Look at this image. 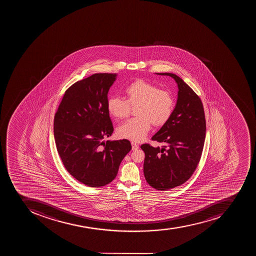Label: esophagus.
Wrapping results in <instances>:
<instances>
[{"label":"esophagus","mask_w":256,"mask_h":256,"mask_svg":"<svg viewBox=\"0 0 256 256\" xmlns=\"http://www.w3.org/2000/svg\"><path fill=\"white\" fill-rule=\"evenodd\" d=\"M131 145H132V150H137L139 148V146L136 144V143L131 142Z\"/></svg>","instance_id":"esophagus-1"}]
</instances>
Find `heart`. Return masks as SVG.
<instances>
[{
	"label": "heart",
	"mask_w": 256,
	"mask_h": 256,
	"mask_svg": "<svg viewBox=\"0 0 256 256\" xmlns=\"http://www.w3.org/2000/svg\"><path fill=\"white\" fill-rule=\"evenodd\" d=\"M124 93L126 99L116 96L108 98L107 110L112 117L120 120L130 114V107H136L135 114L138 117L130 119L118 128V137L142 141L149 133L151 122L155 126H162L172 117L174 98L169 91L138 80L128 86Z\"/></svg>",
	"instance_id": "heart-1"
}]
</instances>
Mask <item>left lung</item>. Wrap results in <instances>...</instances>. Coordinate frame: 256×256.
<instances>
[{"mask_svg": "<svg viewBox=\"0 0 256 256\" xmlns=\"http://www.w3.org/2000/svg\"><path fill=\"white\" fill-rule=\"evenodd\" d=\"M172 76L178 84V99L172 117L152 137L165 146L143 144V172L150 186L166 190L181 186L192 177L204 150L206 119L200 98L182 79L172 72H157Z\"/></svg>", "mask_w": 256, "mask_h": 256, "instance_id": "8db88e82", "label": "left lung"}]
</instances>
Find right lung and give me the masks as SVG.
I'll use <instances>...</instances> for the list:
<instances>
[{"mask_svg":"<svg viewBox=\"0 0 256 256\" xmlns=\"http://www.w3.org/2000/svg\"><path fill=\"white\" fill-rule=\"evenodd\" d=\"M116 76L94 74L72 84L54 115L55 143L63 165L72 177L90 188L113 181L131 150L127 139L105 141L114 131L107 100Z\"/></svg>","mask_w":256,"mask_h":256,"instance_id":"add662e5","label":"right lung"}]
</instances>
